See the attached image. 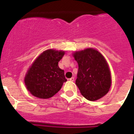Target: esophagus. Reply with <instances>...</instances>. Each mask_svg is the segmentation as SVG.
<instances>
[{"label":"esophagus","instance_id":"1","mask_svg":"<svg viewBox=\"0 0 134 134\" xmlns=\"http://www.w3.org/2000/svg\"><path fill=\"white\" fill-rule=\"evenodd\" d=\"M68 80H69L70 81H74V78L72 77V78H71V79H69Z\"/></svg>","mask_w":134,"mask_h":134}]
</instances>
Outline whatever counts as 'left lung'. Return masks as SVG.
I'll return each instance as SVG.
<instances>
[{"label": "left lung", "mask_w": 134, "mask_h": 134, "mask_svg": "<svg viewBox=\"0 0 134 134\" xmlns=\"http://www.w3.org/2000/svg\"><path fill=\"white\" fill-rule=\"evenodd\" d=\"M73 56L79 65L76 84L82 95L90 101L104 97L111 86L110 69L104 56L91 48L76 51Z\"/></svg>", "instance_id": "left-lung-1"}]
</instances>
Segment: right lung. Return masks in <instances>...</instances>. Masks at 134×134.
<instances>
[{"label":"right lung","mask_w":134,"mask_h":134,"mask_svg":"<svg viewBox=\"0 0 134 134\" xmlns=\"http://www.w3.org/2000/svg\"><path fill=\"white\" fill-rule=\"evenodd\" d=\"M65 51L48 49L41 53L26 73L25 85L32 95L40 99L52 97L67 81L64 70L58 67Z\"/></svg>","instance_id":"obj_1"}]
</instances>
